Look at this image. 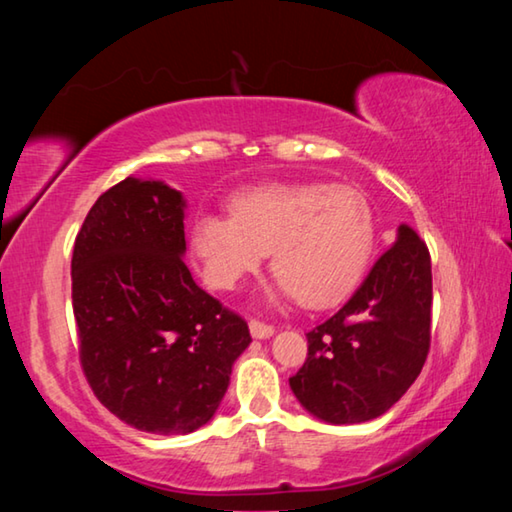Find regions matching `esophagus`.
Listing matches in <instances>:
<instances>
[{
    "mask_svg": "<svg viewBox=\"0 0 512 512\" xmlns=\"http://www.w3.org/2000/svg\"><path fill=\"white\" fill-rule=\"evenodd\" d=\"M248 327H250V334H253V339H271L275 334V329L271 325L259 323V320H250Z\"/></svg>",
    "mask_w": 512,
    "mask_h": 512,
    "instance_id": "34e87169",
    "label": "esophagus"
}]
</instances>
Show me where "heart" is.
I'll return each mask as SVG.
<instances>
[{"mask_svg":"<svg viewBox=\"0 0 512 512\" xmlns=\"http://www.w3.org/2000/svg\"><path fill=\"white\" fill-rule=\"evenodd\" d=\"M230 210L198 214L189 232L212 289H235L271 250L273 298L327 307L354 289L372 253L370 205L348 185L273 183L237 194Z\"/></svg>","mask_w":512,"mask_h":512,"instance_id":"b5f03b06","label":"heart"}]
</instances>
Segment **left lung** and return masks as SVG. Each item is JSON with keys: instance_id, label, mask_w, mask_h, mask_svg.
<instances>
[{"instance_id": "obj_1", "label": "left lung", "mask_w": 512, "mask_h": 512, "mask_svg": "<svg viewBox=\"0 0 512 512\" xmlns=\"http://www.w3.org/2000/svg\"><path fill=\"white\" fill-rule=\"evenodd\" d=\"M429 327L431 257L418 232L402 223L352 298L307 334L309 354L289 379L291 391L323 422L375 420L420 375Z\"/></svg>"}]
</instances>
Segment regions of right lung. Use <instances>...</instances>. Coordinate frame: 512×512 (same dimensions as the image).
Wrapping results in <instances>:
<instances>
[{"mask_svg":"<svg viewBox=\"0 0 512 512\" xmlns=\"http://www.w3.org/2000/svg\"><path fill=\"white\" fill-rule=\"evenodd\" d=\"M185 210L164 180L128 176L92 205L72 255L85 377L110 413L160 436L214 418L250 345L246 320L183 262Z\"/></svg>","mask_w":512,"mask_h":512,"instance_id":"1","label":"right lung"}]
</instances>
